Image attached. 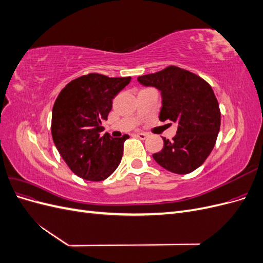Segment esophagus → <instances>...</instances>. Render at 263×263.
I'll return each mask as SVG.
<instances>
[{
  "label": "esophagus",
  "instance_id": "obj_1",
  "mask_svg": "<svg viewBox=\"0 0 263 263\" xmlns=\"http://www.w3.org/2000/svg\"><path fill=\"white\" fill-rule=\"evenodd\" d=\"M135 136H136L139 139H141V140H145L146 138H148V134H146V133H136V134H135Z\"/></svg>",
  "mask_w": 263,
  "mask_h": 263
}]
</instances>
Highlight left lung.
Returning a JSON list of instances; mask_svg holds the SVG:
<instances>
[{
    "mask_svg": "<svg viewBox=\"0 0 263 263\" xmlns=\"http://www.w3.org/2000/svg\"><path fill=\"white\" fill-rule=\"evenodd\" d=\"M137 80L161 92L159 119L178 123L176 136L172 140L162 138V150L153 155L156 162L177 174L194 171L212 153L220 128L219 105L212 86L201 77L174 66Z\"/></svg>",
    "mask_w": 263,
    "mask_h": 263,
    "instance_id": "1",
    "label": "left lung"
}]
</instances>
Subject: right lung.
<instances>
[{
	"label": "right lung",
	"mask_w": 263,
	"mask_h": 263,
	"mask_svg": "<svg viewBox=\"0 0 263 263\" xmlns=\"http://www.w3.org/2000/svg\"><path fill=\"white\" fill-rule=\"evenodd\" d=\"M132 80L99 73L82 76L69 82L52 107L51 134L55 147L78 177L103 181L121 163L124 141L128 135L112 138L104 130L103 119L112 109V100Z\"/></svg>",
	"instance_id": "obj_1"
}]
</instances>
